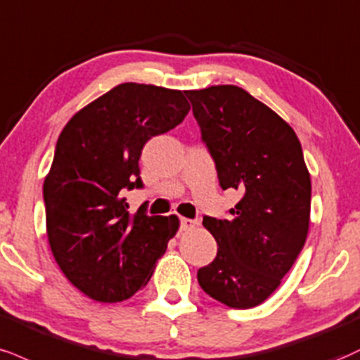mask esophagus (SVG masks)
<instances>
[{
  "instance_id": "1",
  "label": "esophagus",
  "mask_w": 360,
  "mask_h": 360,
  "mask_svg": "<svg viewBox=\"0 0 360 360\" xmlns=\"http://www.w3.org/2000/svg\"><path fill=\"white\" fill-rule=\"evenodd\" d=\"M179 223L183 231H189V229H194L198 226V221H194V219H189V218H181Z\"/></svg>"
}]
</instances>
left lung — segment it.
Returning <instances> with one entry per match:
<instances>
[{
    "mask_svg": "<svg viewBox=\"0 0 360 360\" xmlns=\"http://www.w3.org/2000/svg\"><path fill=\"white\" fill-rule=\"evenodd\" d=\"M186 97L219 186L243 194L228 219H202L218 253L199 268L198 281L214 300L251 309L278 288L309 233L311 184L300 141L278 114L236 85L188 90Z\"/></svg>",
    "mask_w": 360,
    "mask_h": 360,
    "instance_id": "obj_1",
    "label": "left lung"
}]
</instances>
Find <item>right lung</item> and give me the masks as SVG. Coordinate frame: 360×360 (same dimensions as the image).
Returning <instances> with one entry per match:
<instances>
[{"mask_svg":"<svg viewBox=\"0 0 360 360\" xmlns=\"http://www.w3.org/2000/svg\"><path fill=\"white\" fill-rule=\"evenodd\" d=\"M181 90L120 84L68 120L43 184L46 235L60 270L92 300L131 298L153 276L179 228L177 216L129 213L141 189L142 149L188 115Z\"/></svg>","mask_w":360,"mask_h":360,"instance_id":"right-lung-1","label":"right lung"}]
</instances>
